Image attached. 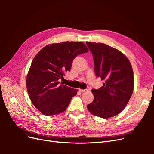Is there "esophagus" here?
I'll return each mask as SVG.
<instances>
[{
	"instance_id": "esophagus-1",
	"label": "esophagus",
	"mask_w": 154,
	"mask_h": 154,
	"mask_svg": "<svg viewBox=\"0 0 154 154\" xmlns=\"http://www.w3.org/2000/svg\"><path fill=\"white\" fill-rule=\"evenodd\" d=\"M78 91L80 92H87L88 91V89H80V88H79Z\"/></svg>"
}]
</instances>
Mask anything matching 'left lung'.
Returning a JSON list of instances; mask_svg holds the SVG:
<instances>
[{
	"label": "left lung",
	"mask_w": 154,
	"mask_h": 154,
	"mask_svg": "<svg viewBox=\"0 0 154 154\" xmlns=\"http://www.w3.org/2000/svg\"><path fill=\"white\" fill-rule=\"evenodd\" d=\"M93 56L96 77L105 80L98 89H92L94 98L87 105L90 112L101 118L119 114L127 105L134 90V73L128 59L110 46L86 42Z\"/></svg>",
	"instance_id": "left-lung-1"
}]
</instances>
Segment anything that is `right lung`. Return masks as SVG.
Returning <instances> with one entry per match:
<instances>
[{"mask_svg":"<svg viewBox=\"0 0 154 154\" xmlns=\"http://www.w3.org/2000/svg\"><path fill=\"white\" fill-rule=\"evenodd\" d=\"M81 42L48 45L38 53L27 76L26 87L32 104L41 113L53 116L66 110L77 89L59 82L71 70L73 60L88 52Z\"/></svg>","mask_w":154,"mask_h":154,"instance_id":"right-lung-1","label":"right lung"}]
</instances>
